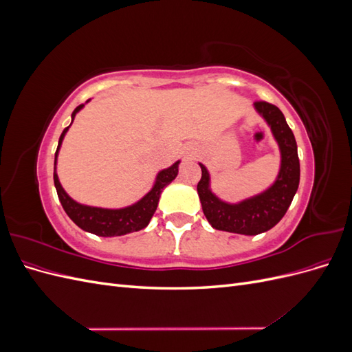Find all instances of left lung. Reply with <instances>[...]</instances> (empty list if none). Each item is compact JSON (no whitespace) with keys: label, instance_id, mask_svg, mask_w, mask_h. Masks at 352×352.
<instances>
[{"label":"left lung","instance_id":"8db88e82","mask_svg":"<svg viewBox=\"0 0 352 352\" xmlns=\"http://www.w3.org/2000/svg\"><path fill=\"white\" fill-rule=\"evenodd\" d=\"M252 105L269 126L279 148L280 164L274 182L260 194L238 202H229L212 192L208 168L198 163L202 176L197 185L202 211L212 228L250 236L267 232L278 225L289 208L300 185V158H298L296 141L283 113L269 102L258 101Z\"/></svg>","mask_w":352,"mask_h":352}]
</instances>
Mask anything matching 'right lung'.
<instances>
[{
    "instance_id": "add662e5",
    "label": "right lung",
    "mask_w": 352,
    "mask_h": 352,
    "mask_svg": "<svg viewBox=\"0 0 352 352\" xmlns=\"http://www.w3.org/2000/svg\"><path fill=\"white\" fill-rule=\"evenodd\" d=\"M91 98L85 102L88 104ZM85 104L79 105V107L74 109L72 113V123L74 120L76 114L85 107ZM72 123L63 131L60 140H58V146L56 151V158H54V185L58 194V199L61 202L63 208L67 212V216L73 220L74 225H78L82 230L94 233L97 236L102 238H111V236H122L126 235V233H132L138 232L144 228L148 226L151 217L154 216V212L157 210L160 195H162L163 189L173 182L179 173V164L180 160L175 162L172 166H168L167 168L160 170L155 176L154 184L151 189L136 202L131 206H126L122 208H104V207H94V206H87V204H80V202L74 201L66 190L61 186L60 179L57 175V160H58V153L63 144V140L69 131V127Z\"/></svg>"
}]
</instances>
